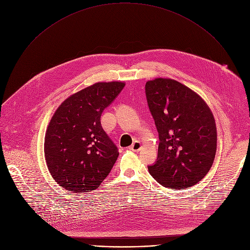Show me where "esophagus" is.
<instances>
[{"instance_id": "34e87169", "label": "esophagus", "mask_w": 250, "mask_h": 250, "mask_svg": "<svg viewBox=\"0 0 250 250\" xmlns=\"http://www.w3.org/2000/svg\"><path fill=\"white\" fill-rule=\"evenodd\" d=\"M141 148H142V146H141L140 142H139V141H137V140H135V141L133 142V144L130 146V147H129V149H130V150L135 151V152L139 151Z\"/></svg>"}]
</instances>
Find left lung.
<instances>
[{"instance_id": "left-lung-1", "label": "left lung", "mask_w": 250, "mask_h": 250, "mask_svg": "<svg viewBox=\"0 0 250 250\" xmlns=\"http://www.w3.org/2000/svg\"><path fill=\"white\" fill-rule=\"evenodd\" d=\"M146 95L158 136V155L150 175L166 188L187 189L210 169L217 151V127L205 101L172 79L146 84Z\"/></svg>"}]
</instances>
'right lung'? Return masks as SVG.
Wrapping results in <instances>:
<instances>
[{"instance_id": "1", "label": "right lung", "mask_w": 250, "mask_h": 250, "mask_svg": "<svg viewBox=\"0 0 250 250\" xmlns=\"http://www.w3.org/2000/svg\"><path fill=\"white\" fill-rule=\"evenodd\" d=\"M125 87L100 82L66 99L46 130L44 154L53 179L64 189L87 193L111 172L119 149L101 125L103 111Z\"/></svg>"}]
</instances>
